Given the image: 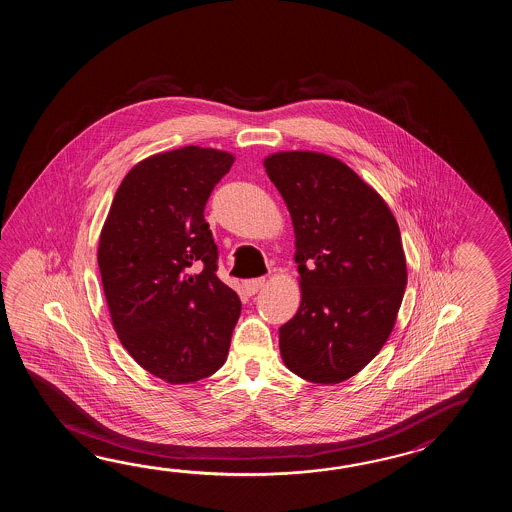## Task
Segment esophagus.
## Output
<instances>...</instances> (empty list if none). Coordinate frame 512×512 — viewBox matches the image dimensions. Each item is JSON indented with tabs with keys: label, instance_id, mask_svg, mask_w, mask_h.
I'll return each mask as SVG.
<instances>
[{
	"label": "esophagus",
	"instance_id": "34e87169",
	"mask_svg": "<svg viewBox=\"0 0 512 512\" xmlns=\"http://www.w3.org/2000/svg\"><path fill=\"white\" fill-rule=\"evenodd\" d=\"M265 282H267L265 278H254V280H247V282L243 283V287H245L247 293L256 294L265 285Z\"/></svg>",
	"mask_w": 512,
	"mask_h": 512
}]
</instances>
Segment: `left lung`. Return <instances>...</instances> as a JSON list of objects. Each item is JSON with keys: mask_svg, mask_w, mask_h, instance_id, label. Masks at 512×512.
Instances as JSON below:
<instances>
[{"mask_svg": "<svg viewBox=\"0 0 512 512\" xmlns=\"http://www.w3.org/2000/svg\"><path fill=\"white\" fill-rule=\"evenodd\" d=\"M294 230L300 307L280 327L283 364L315 384L357 375L390 337L408 282L397 219L381 194L326 153L263 159Z\"/></svg>", "mask_w": 512, "mask_h": 512, "instance_id": "1", "label": "left lung"}]
</instances>
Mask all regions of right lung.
<instances>
[{
    "mask_svg": "<svg viewBox=\"0 0 512 512\" xmlns=\"http://www.w3.org/2000/svg\"><path fill=\"white\" fill-rule=\"evenodd\" d=\"M214 148L183 146L135 164L111 201L98 269L113 329L135 362L170 384L207 379L225 364L241 313L216 276L208 196L234 163ZM192 264L202 272L188 275Z\"/></svg>",
    "mask_w": 512,
    "mask_h": 512,
    "instance_id": "add662e5",
    "label": "right lung"
}]
</instances>
